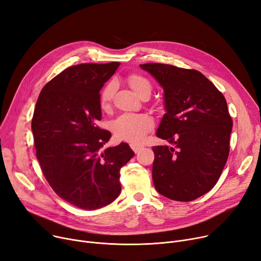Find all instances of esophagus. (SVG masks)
Returning <instances> with one entry per match:
<instances>
[{
  "label": "esophagus",
  "mask_w": 261,
  "mask_h": 261,
  "mask_svg": "<svg viewBox=\"0 0 261 261\" xmlns=\"http://www.w3.org/2000/svg\"><path fill=\"white\" fill-rule=\"evenodd\" d=\"M130 147H132V149L136 152V154H137V152L139 151V150L142 148V146H141V145H137V144H130Z\"/></svg>",
  "instance_id": "obj_1"
}]
</instances>
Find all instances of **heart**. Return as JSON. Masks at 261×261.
<instances>
[{"label":"heart","mask_w":261,"mask_h":261,"mask_svg":"<svg viewBox=\"0 0 261 261\" xmlns=\"http://www.w3.org/2000/svg\"><path fill=\"white\" fill-rule=\"evenodd\" d=\"M126 82L141 98L148 97L151 93V83L140 73L134 72L127 74ZM116 88L115 81H109L101 88L99 104L102 111L111 109ZM154 120L146 114H123L112 121L111 129L117 139L136 144L144 140L146 135L154 128Z\"/></svg>","instance_id":"b5f03b06"}]
</instances>
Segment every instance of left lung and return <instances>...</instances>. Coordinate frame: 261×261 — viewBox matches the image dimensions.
<instances>
[{
  "instance_id": "obj_1",
  "label": "left lung",
  "mask_w": 261,
  "mask_h": 261,
  "mask_svg": "<svg viewBox=\"0 0 261 261\" xmlns=\"http://www.w3.org/2000/svg\"><path fill=\"white\" fill-rule=\"evenodd\" d=\"M164 90L165 110L157 137L172 144L154 146L152 181L158 193L192 201L219 180L229 152L233 120L224 96L196 69L146 63Z\"/></svg>"
}]
</instances>
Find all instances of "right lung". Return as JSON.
<instances>
[{
    "label": "right lung",
    "instance_id": "obj_1",
    "mask_svg": "<svg viewBox=\"0 0 261 261\" xmlns=\"http://www.w3.org/2000/svg\"><path fill=\"white\" fill-rule=\"evenodd\" d=\"M119 65L82 63L65 68L42 88L32 120L46 180L59 197L85 211L115 200L121 192V167L135 155L127 143L105 147L112 134L97 124L100 89Z\"/></svg>",
    "mask_w": 261,
    "mask_h": 261
}]
</instances>
